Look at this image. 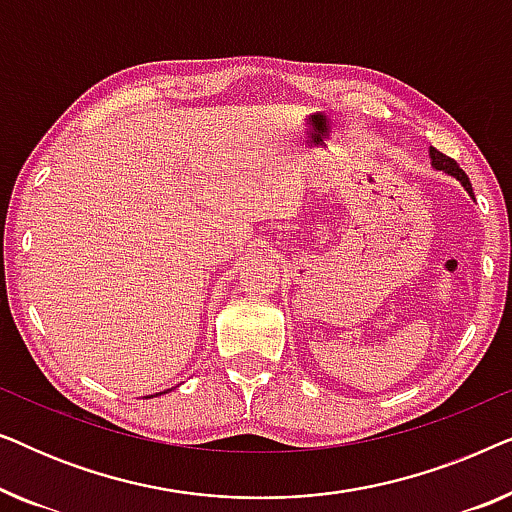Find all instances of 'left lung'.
Returning a JSON list of instances; mask_svg holds the SVG:
<instances>
[{
    "label": "left lung",
    "instance_id": "left-lung-1",
    "mask_svg": "<svg viewBox=\"0 0 512 512\" xmlns=\"http://www.w3.org/2000/svg\"><path fill=\"white\" fill-rule=\"evenodd\" d=\"M429 153H431V163H433V167H436V170H443V172H447V174H452L454 179H459L461 186H464L466 191H468V195H471V198H473V186H471V181H468L466 172L461 170V167L457 165V160H452L450 156H445V153H440L438 149H431Z\"/></svg>",
    "mask_w": 512,
    "mask_h": 512
}]
</instances>
